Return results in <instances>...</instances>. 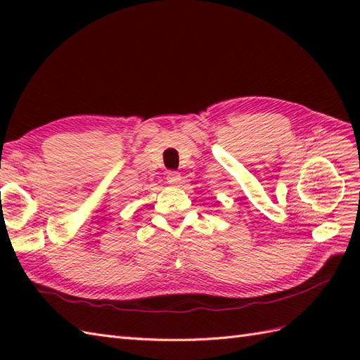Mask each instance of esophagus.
<instances>
[{
	"label": "esophagus",
	"mask_w": 360,
	"mask_h": 360,
	"mask_svg": "<svg viewBox=\"0 0 360 360\" xmlns=\"http://www.w3.org/2000/svg\"><path fill=\"white\" fill-rule=\"evenodd\" d=\"M167 182L168 184H179L181 182V173L170 170L167 173Z\"/></svg>",
	"instance_id": "obj_1"
}]
</instances>
